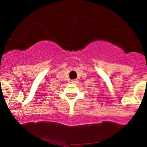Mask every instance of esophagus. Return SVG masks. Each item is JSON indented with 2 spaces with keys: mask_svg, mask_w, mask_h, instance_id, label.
Here are the masks:
<instances>
[{
  "mask_svg": "<svg viewBox=\"0 0 147 147\" xmlns=\"http://www.w3.org/2000/svg\"><path fill=\"white\" fill-rule=\"evenodd\" d=\"M70 82L72 83V84H78V80H77V79H75V80H72Z\"/></svg>",
  "mask_w": 147,
  "mask_h": 147,
  "instance_id": "1",
  "label": "esophagus"
}]
</instances>
